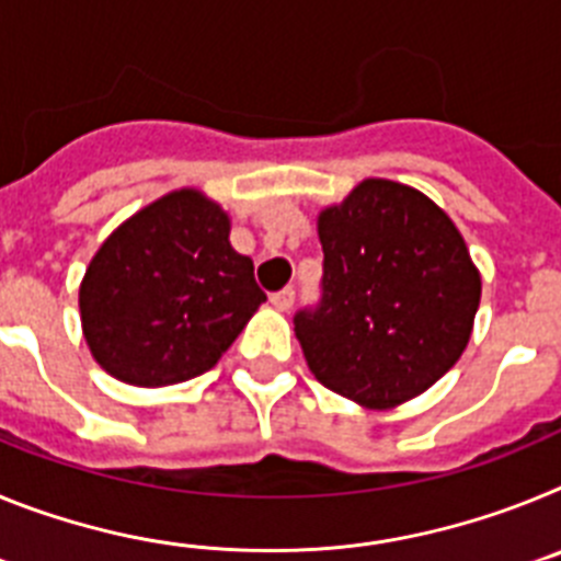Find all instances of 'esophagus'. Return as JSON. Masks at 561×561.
I'll return each instance as SVG.
<instances>
[{
  "label": "esophagus",
  "instance_id": "34e87169",
  "mask_svg": "<svg viewBox=\"0 0 561 561\" xmlns=\"http://www.w3.org/2000/svg\"><path fill=\"white\" fill-rule=\"evenodd\" d=\"M270 300H272V306H275L277 311H289L291 304H295V289L275 291V295H272Z\"/></svg>",
  "mask_w": 561,
  "mask_h": 561
}]
</instances>
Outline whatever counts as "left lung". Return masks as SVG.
Listing matches in <instances>:
<instances>
[{"label": "left lung", "instance_id": "left-lung-1", "mask_svg": "<svg viewBox=\"0 0 561 561\" xmlns=\"http://www.w3.org/2000/svg\"><path fill=\"white\" fill-rule=\"evenodd\" d=\"M323 300L295 314L320 385L368 410L430 390L472 336L480 272L463 236L430 196L362 180L317 216Z\"/></svg>", "mask_w": 561, "mask_h": 561}]
</instances>
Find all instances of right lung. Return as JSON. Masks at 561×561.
<instances>
[{"instance_id":"right-lung-1","label":"right lung","mask_w":561,"mask_h":561,"mask_svg":"<svg viewBox=\"0 0 561 561\" xmlns=\"http://www.w3.org/2000/svg\"><path fill=\"white\" fill-rule=\"evenodd\" d=\"M266 295L230 244V216L180 187L123 221L89 261L78 291L95 362L137 388L210 370Z\"/></svg>"}]
</instances>
